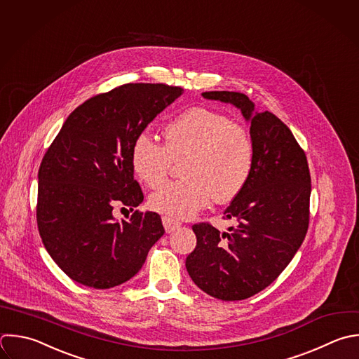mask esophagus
<instances>
[{
  "label": "esophagus",
  "mask_w": 359,
  "mask_h": 359,
  "mask_svg": "<svg viewBox=\"0 0 359 359\" xmlns=\"http://www.w3.org/2000/svg\"><path fill=\"white\" fill-rule=\"evenodd\" d=\"M163 224H164V229L167 233H171L181 226V223L178 220H174L172 217H168V216L163 217Z\"/></svg>",
  "instance_id": "obj_1"
}]
</instances>
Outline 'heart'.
<instances>
[{
  "label": "heart",
  "instance_id": "b5f03b06",
  "mask_svg": "<svg viewBox=\"0 0 359 359\" xmlns=\"http://www.w3.org/2000/svg\"><path fill=\"white\" fill-rule=\"evenodd\" d=\"M164 144L150 135H139L130 149L136 177L150 188L163 184L172 161L181 163L185 177L172 181L149 198L153 210L188 219L209 202L226 203L245 187L254 168V142L245 126L226 114L192 107L171 118L164 129Z\"/></svg>",
  "mask_w": 359,
  "mask_h": 359
}]
</instances>
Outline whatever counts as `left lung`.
Returning <instances> with one entry per match:
<instances>
[{
    "label": "left lung",
    "mask_w": 359,
    "mask_h": 359,
    "mask_svg": "<svg viewBox=\"0 0 359 359\" xmlns=\"http://www.w3.org/2000/svg\"><path fill=\"white\" fill-rule=\"evenodd\" d=\"M233 104L251 122L254 168L224 210L236 226L220 233L210 223L192 226L196 247L185 265L198 287L222 300L247 299L287 266L309 227L311 180L307 158L290 129L273 114L255 112L245 94L202 93Z\"/></svg>",
    "instance_id": "left-lung-1"
}]
</instances>
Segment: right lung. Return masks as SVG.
Wrapping results in <instances>:
<instances>
[{"mask_svg":"<svg viewBox=\"0 0 359 359\" xmlns=\"http://www.w3.org/2000/svg\"><path fill=\"white\" fill-rule=\"evenodd\" d=\"M182 93L167 84L130 83L98 94L69 115L48 149L38 174V229L73 280L95 289L129 280L164 234L154 212L135 210L121 222L112 212L143 202L132 144Z\"/></svg>","mask_w":359,"mask_h":359,"instance_id":"right-lung-1","label":"right lung"}]
</instances>
